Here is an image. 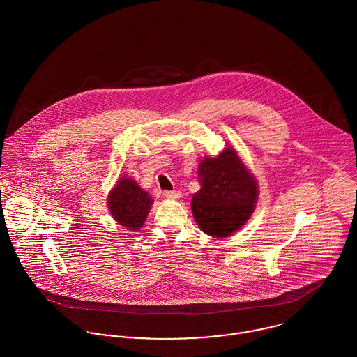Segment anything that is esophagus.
<instances>
[{
  "mask_svg": "<svg viewBox=\"0 0 357 357\" xmlns=\"http://www.w3.org/2000/svg\"><path fill=\"white\" fill-rule=\"evenodd\" d=\"M163 195L169 199H178L181 197V192L180 191H165Z\"/></svg>",
  "mask_w": 357,
  "mask_h": 357,
  "instance_id": "1",
  "label": "esophagus"
}]
</instances>
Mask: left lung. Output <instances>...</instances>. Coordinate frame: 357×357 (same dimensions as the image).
Returning <instances> with one entry per match:
<instances>
[{"instance_id":"1","label":"left lung","mask_w":357,"mask_h":357,"mask_svg":"<svg viewBox=\"0 0 357 357\" xmlns=\"http://www.w3.org/2000/svg\"><path fill=\"white\" fill-rule=\"evenodd\" d=\"M201 190L194 194L191 208L204 234L227 238L239 229L255 211L258 185L232 147L199 163Z\"/></svg>"}]
</instances>
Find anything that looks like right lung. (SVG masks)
I'll return each mask as SVG.
<instances>
[{
	"instance_id": "1",
	"label": "right lung",
	"mask_w": 357,
	"mask_h": 357,
	"mask_svg": "<svg viewBox=\"0 0 357 357\" xmlns=\"http://www.w3.org/2000/svg\"><path fill=\"white\" fill-rule=\"evenodd\" d=\"M151 195L130 177H121L108 194L107 206L112 218L129 231H137L146 222L153 204Z\"/></svg>"
}]
</instances>
